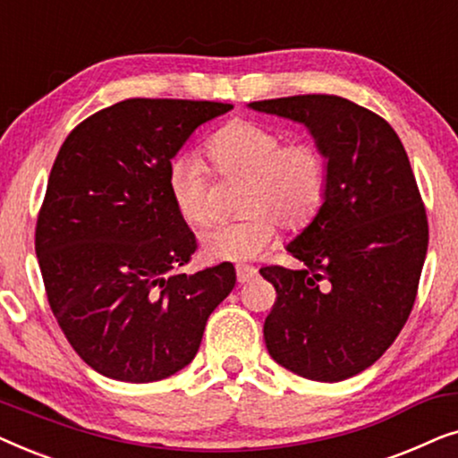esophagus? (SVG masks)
<instances>
[{
	"instance_id": "esophagus-1",
	"label": "esophagus",
	"mask_w": 458,
	"mask_h": 458,
	"mask_svg": "<svg viewBox=\"0 0 458 458\" xmlns=\"http://www.w3.org/2000/svg\"><path fill=\"white\" fill-rule=\"evenodd\" d=\"M235 273H237V281H240V284H248V281H252L256 277V273L259 271L250 265H237Z\"/></svg>"
}]
</instances>
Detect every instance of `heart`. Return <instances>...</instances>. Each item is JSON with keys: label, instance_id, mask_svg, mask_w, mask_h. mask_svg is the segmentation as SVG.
Listing matches in <instances>:
<instances>
[{"label": "heart", "instance_id": "heart-1", "mask_svg": "<svg viewBox=\"0 0 458 458\" xmlns=\"http://www.w3.org/2000/svg\"><path fill=\"white\" fill-rule=\"evenodd\" d=\"M206 154L221 177L246 179L242 221L216 223L202 233L208 260H252L285 229H304L318 215L327 196L329 165L323 149L309 141L285 143L271 124L235 118L206 141ZM166 185L174 208L190 225L208 223L210 173L196 154L171 162Z\"/></svg>", "mask_w": 458, "mask_h": 458}]
</instances>
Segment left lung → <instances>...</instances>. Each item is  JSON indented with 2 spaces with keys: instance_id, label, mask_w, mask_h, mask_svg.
<instances>
[{
  "instance_id": "obj_1",
  "label": "left lung",
  "mask_w": 458,
  "mask_h": 458,
  "mask_svg": "<svg viewBox=\"0 0 458 458\" xmlns=\"http://www.w3.org/2000/svg\"><path fill=\"white\" fill-rule=\"evenodd\" d=\"M302 123L327 156V196L287 252L293 271L262 267L277 300L265 321L268 354L312 381L371 367L409 318L428 254V215L396 131L337 96L248 104Z\"/></svg>"
}]
</instances>
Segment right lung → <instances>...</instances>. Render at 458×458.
<instances>
[{
    "instance_id": "obj_1",
    "label": "right lung",
    "mask_w": 458,
    "mask_h": 458,
    "mask_svg": "<svg viewBox=\"0 0 458 458\" xmlns=\"http://www.w3.org/2000/svg\"><path fill=\"white\" fill-rule=\"evenodd\" d=\"M231 108L124 99L77 124L55 156L37 216V260L66 340L106 377L148 384L181 371L233 290L229 262L181 271L198 246L166 185L193 131Z\"/></svg>"
}]
</instances>
